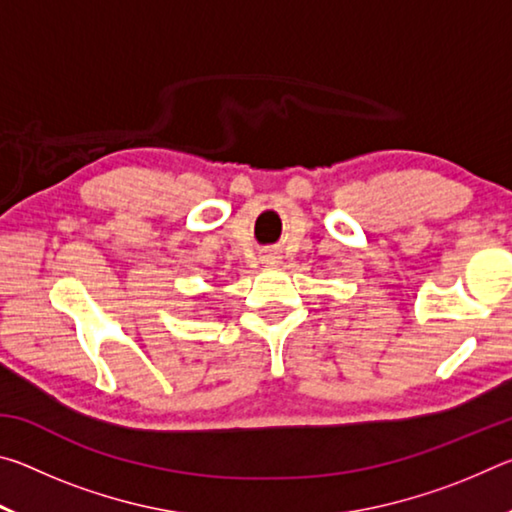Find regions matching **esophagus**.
Segmentation results:
<instances>
[{
  "label": "esophagus",
  "instance_id": "34e87169",
  "mask_svg": "<svg viewBox=\"0 0 512 512\" xmlns=\"http://www.w3.org/2000/svg\"><path fill=\"white\" fill-rule=\"evenodd\" d=\"M277 255H273V253H266V255H262V264H266V266H273V264H277Z\"/></svg>",
  "mask_w": 512,
  "mask_h": 512
}]
</instances>
